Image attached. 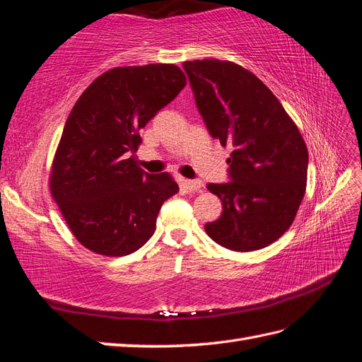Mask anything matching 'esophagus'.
I'll use <instances>...</instances> for the list:
<instances>
[{"instance_id": "esophagus-1", "label": "esophagus", "mask_w": 362, "mask_h": 362, "mask_svg": "<svg viewBox=\"0 0 362 362\" xmlns=\"http://www.w3.org/2000/svg\"><path fill=\"white\" fill-rule=\"evenodd\" d=\"M184 186H186L187 190H198L199 187H202V181L199 180H184Z\"/></svg>"}]
</instances>
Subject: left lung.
Wrapping results in <instances>:
<instances>
[{
    "mask_svg": "<svg viewBox=\"0 0 362 362\" xmlns=\"http://www.w3.org/2000/svg\"><path fill=\"white\" fill-rule=\"evenodd\" d=\"M207 132L232 148L229 182L207 184L223 214L207 235L232 251L267 247L291 226L307 187L308 151L282 103L252 72L216 59L184 62Z\"/></svg>",
    "mask_w": 362,
    "mask_h": 362,
    "instance_id": "1",
    "label": "left lung"
}]
</instances>
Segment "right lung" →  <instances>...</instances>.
I'll return each mask as SVG.
<instances>
[{
	"mask_svg": "<svg viewBox=\"0 0 362 362\" xmlns=\"http://www.w3.org/2000/svg\"><path fill=\"white\" fill-rule=\"evenodd\" d=\"M175 65L107 71L69 113L51 173V192L69 229L85 247L122 257L148 242L165 199L178 194L167 173L136 165L139 130L182 88Z\"/></svg>",
	"mask_w": 362,
	"mask_h": 362,
	"instance_id": "obj_1",
	"label": "right lung"
}]
</instances>
